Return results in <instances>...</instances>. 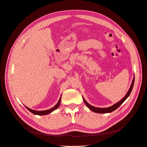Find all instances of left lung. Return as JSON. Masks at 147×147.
Listing matches in <instances>:
<instances>
[{
  "instance_id": "1",
  "label": "left lung",
  "mask_w": 147,
  "mask_h": 147,
  "mask_svg": "<svg viewBox=\"0 0 147 147\" xmlns=\"http://www.w3.org/2000/svg\"><path fill=\"white\" fill-rule=\"evenodd\" d=\"M134 78H133V80H132V83H131V85L130 86V88L129 90V91H127V94H126V96H124L123 98L121 100H119V102H118L117 103L115 104L114 105H113L111 107H107V108H98V107H93L92 105H91L90 104H89L88 102L86 101V100L84 99V97H83V101L84 102V104H86V105L90 109L91 111H92V112H94L95 113H110V112H113L114 110H116L117 109H118L119 107L121 105L123 102L126 100V99L127 98V97H129V96L130 95L131 92L132 91V90L133 88V86H134Z\"/></svg>"
}]
</instances>
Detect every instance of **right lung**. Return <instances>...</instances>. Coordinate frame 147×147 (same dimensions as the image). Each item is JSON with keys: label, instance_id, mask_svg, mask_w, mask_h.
<instances>
[{"label": "right lung", "instance_id": "obj_1", "mask_svg": "<svg viewBox=\"0 0 147 147\" xmlns=\"http://www.w3.org/2000/svg\"><path fill=\"white\" fill-rule=\"evenodd\" d=\"M61 96L60 97L59 100L58 102H57V103L56 104V105H55L51 109H49V110H47L37 111V110H34L30 109L27 107H26V106H25V107H26V109H27L28 110H29L31 113H32L34 115H48V114H50V113H51L52 112H53V111L55 110L56 109H57V108L59 107V105H60V104H61Z\"/></svg>", "mask_w": 147, "mask_h": 147}]
</instances>
